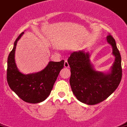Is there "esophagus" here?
I'll use <instances>...</instances> for the list:
<instances>
[{"label":"esophagus","instance_id":"1","mask_svg":"<svg viewBox=\"0 0 127 127\" xmlns=\"http://www.w3.org/2000/svg\"><path fill=\"white\" fill-rule=\"evenodd\" d=\"M64 66L65 67H69V63L68 62H67V60H65L64 61Z\"/></svg>","mask_w":127,"mask_h":127}]
</instances>
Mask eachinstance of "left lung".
I'll return each mask as SVG.
<instances>
[{"instance_id": "obj_1", "label": "left lung", "mask_w": 127, "mask_h": 127, "mask_svg": "<svg viewBox=\"0 0 127 127\" xmlns=\"http://www.w3.org/2000/svg\"><path fill=\"white\" fill-rule=\"evenodd\" d=\"M112 48L115 61L107 72L96 71L91 63V55L84 50L71 53L67 60L71 67L70 85L78 100L87 105L104 101L116 90L122 75L121 56L115 40L111 35L106 38Z\"/></svg>"}]
</instances>
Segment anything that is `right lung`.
Returning a JSON list of instances; mask_svg holds the SVG:
<instances>
[{
    "label": "right lung",
    "instance_id": "obj_1",
    "mask_svg": "<svg viewBox=\"0 0 127 127\" xmlns=\"http://www.w3.org/2000/svg\"><path fill=\"white\" fill-rule=\"evenodd\" d=\"M24 32L16 39L13 48L7 60V80L10 88L23 101L37 104L44 101L51 93L64 61H50L43 70L35 73L25 74L18 70L15 60L17 42Z\"/></svg>",
    "mask_w": 127,
    "mask_h": 127
}]
</instances>
